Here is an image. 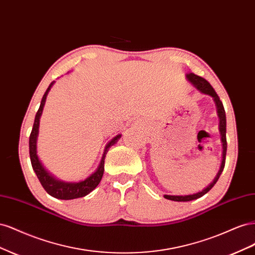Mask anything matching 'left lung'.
<instances>
[{
  "label": "left lung",
  "mask_w": 255,
  "mask_h": 255,
  "mask_svg": "<svg viewBox=\"0 0 255 255\" xmlns=\"http://www.w3.org/2000/svg\"><path fill=\"white\" fill-rule=\"evenodd\" d=\"M188 81H190L192 84L195 85V87L197 89H199L201 92L205 95H208L214 98V101L216 103V106H217V113L219 116V129H220V134H221V141H222V145H223V152H222V163H221V167H220V170L217 174V176L215 177V180L208 185L206 188H204L202 191L197 192L195 195H188V196H168L165 195V198L168 200H171V201H177V202H185V201H191V200H195L198 199L200 197L204 196L206 192L210 191L214 185L217 183L219 176L221 174V172L223 171V168H225L226 165V155H227V118H226V112H225V107H223V104L221 102V100L219 99L218 95L216 94L215 89L212 87V85L208 83L206 80H204L203 78L199 75H196L194 73H189L186 75Z\"/></svg>",
  "instance_id": "8db88e82"
}]
</instances>
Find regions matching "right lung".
Segmentation results:
<instances>
[{
	"label": "right lung",
	"instance_id": "add662e5",
	"mask_svg": "<svg viewBox=\"0 0 255 255\" xmlns=\"http://www.w3.org/2000/svg\"><path fill=\"white\" fill-rule=\"evenodd\" d=\"M52 85H53V83L50 85L47 91L44 92L40 106H39V110H38V112L36 113V116H35V121H34L32 132H30V135H29L30 163H32V167L38 177V180L40 181L42 187L45 189V191H47L49 195H51L54 198L61 199V200H71V199H76V198H82L84 196L88 195L90 191L94 190L99 185L100 181H101L102 176H103V173H104V159H105L106 151L111 145L116 143V141L119 139L121 135H117L115 138H113V139L110 141V143L106 145L105 153L102 157L101 164H100L98 170L95 173H92L90 176H88L86 180H84L79 183H66V182H61V181L54 179V177L43 168V166L40 163V160L38 159L37 152H36V140H37V135H38V128H39V119H40V116H41V113L43 110L45 99H47L48 92H49Z\"/></svg>",
	"mask_w": 255,
	"mask_h": 255
}]
</instances>
